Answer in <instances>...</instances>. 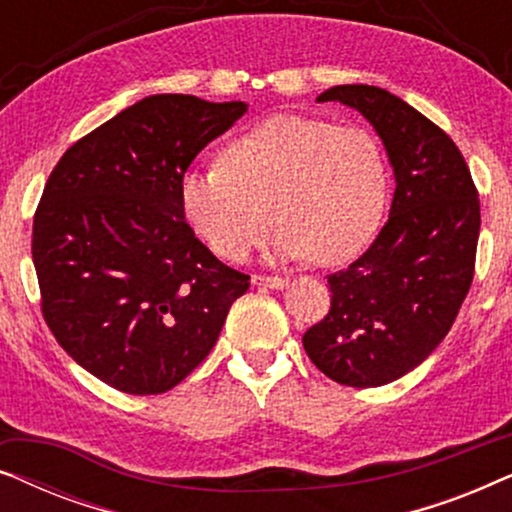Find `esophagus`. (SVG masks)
<instances>
[{
    "label": "esophagus",
    "mask_w": 512,
    "mask_h": 512,
    "mask_svg": "<svg viewBox=\"0 0 512 512\" xmlns=\"http://www.w3.org/2000/svg\"><path fill=\"white\" fill-rule=\"evenodd\" d=\"M251 282H254L256 286H265V289H282V286L286 284V279L279 275H254Z\"/></svg>",
    "instance_id": "34e87169"
}]
</instances>
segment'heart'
Instances as JSON below:
<instances>
[{"instance_id": "b5f03b06", "label": "heart", "mask_w": 512, "mask_h": 512, "mask_svg": "<svg viewBox=\"0 0 512 512\" xmlns=\"http://www.w3.org/2000/svg\"><path fill=\"white\" fill-rule=\"evenodd\" d=\"M387 167L366 130L312 118H270L221 151L219 165L188 170L179 200L193 233L240 263L275 226L277 254L321 265L359 254L380 223Z\"/></svg>"}]
</instances>
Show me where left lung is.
<instances>
[{
  "instance_id": "1",
  "label": "left lung",
  "mask_w": 512,
  "mask_h": 512,
  "mask_svg": "<svg viewBox=\"0 0 512 512\" xmlns=\"http://www.w3.org/2000/svg\"><path fill=\"white\" fill-rule=\"evenodd\" d=\"M317 102L361 111L394 165L396 193L375 242L328 275L331 310L307 328L314 366L345 387H382L440 345L471 289L480 200L450 135L377 86H333Z\"/></svg>"
}]
</instances>
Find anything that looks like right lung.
<instances>
[{
    "mask_svg": "<svg viewBox=\"0 0 512 512\" xmlns=\"http://www.w3.org/2000/svg\"><path fill=\"white\" fill-rule=\"evenodd\" d=\"M244 102L151 95L62 153L32 226L41 314L60 347L123 394L177 387L219 340L249 275L186 223L179 184Z\"/></svg>",
    "mask_w": 512,
    "mask_h": 512,
    "instance_id": "add662e5",
    "label": "right lung"
}]
</instances>
